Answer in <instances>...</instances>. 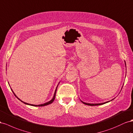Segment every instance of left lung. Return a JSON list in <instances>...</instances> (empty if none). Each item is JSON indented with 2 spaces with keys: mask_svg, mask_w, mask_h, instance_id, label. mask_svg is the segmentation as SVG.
<instances>
[{
  "mask_svg": "<svg viewBox=\"0 0 133 133\" xmlns=\"http://www.w3.org/2000/svg\"><path fill=\"white\" fill-rule=\"evenodd\" d=\"M125 65H126V63H125ZM82 102H83L84 104H85V105H89V106H98V105H103V104H105L106 103H107L109 102L110 101H108V102H104V103H95V104H92V103H85V102H84L83 101H82Z\"/></svg>",
  "mask_w": 133,
  "mask_h": 133,
  "instance_id": "1",
  "label": "left lung"
}]
</instances>
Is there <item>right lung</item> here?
<instances>
[{
	"label": "right lung",
	"mask_w": 133,
	"mask_h": 133,
	"mask_svg": "<svg viewBox=\"0 0 133 133\" xmlns=\"http://www.w3.org/2000/svg\"><path fill=\"white\" fill-rule=\"evenodd\" d=\"M56 89H57V87H56ZM56 90H55V93H54V97H53V98H52V99H51V100H50V101H49V102H46V103H44V104H41V105H31V104H29V103H26V102H23L22 101H21V100L20 99H19L16 96V95L14 94V93L13 92V91H12V92H13V93H14V96H15L19 100H20V101H21V102H23L24 103H25V104H26V105H31V106H46V105H49V104H51V103H52L53 102V101H54V99H55V95H56Z\"/></svg>",
	"instance_id": "1"
}]
</instances>
